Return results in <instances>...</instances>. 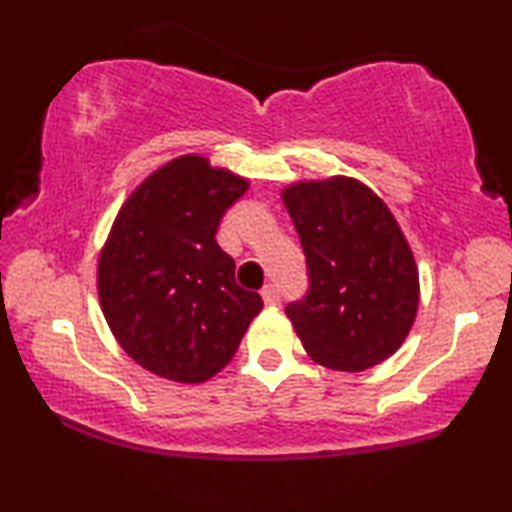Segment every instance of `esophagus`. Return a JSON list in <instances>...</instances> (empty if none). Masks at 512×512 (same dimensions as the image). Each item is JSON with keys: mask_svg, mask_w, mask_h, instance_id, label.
Segmentation results:
<instances>
[{"mask_svg": "<svg viewBox=\"0 0 512 512\" xmlns=\"http://www.w3.org/2000/svg\"><path fill=\"white\" fill-rule=\"evenodd\" d=\"M262 300L267 305H279V300H281V293H279V288L274 286V283H267V286L262 288Z\"/></svg>", "mask_w": 512, "mask_h": 512, "instance_id": "obj_1", "label": "esophagus"}]
</instances>
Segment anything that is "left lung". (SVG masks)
Returning a JSON list of instances; mask_svg holds the SVG:
<instances>
[{
	"label": "left lung",
	"mask_w": 512,
	"mask_h": 512,
	"mask_svg": "<svg viewBox=\"0 0 512 512\" xmlns=\"http://www.w3.org/2000/svg\"><path fill=\"white\" fill-rule=\"evenodd\" d=\"M310 288L286 307L319 365L362 372L391 357L420 305L415 257L384 200L348 176L283 188Z\"/></svg>",
	"instance_id": "8db88e82"
}]
</instances>
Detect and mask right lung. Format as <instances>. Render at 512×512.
I'll return each mask as SVG.
<instances>
[{
	"instance_id": "add662e5",
	"label": "right lung",
	"mask_w": 512,
	"mask_h": 512,
	"mask_svg": "<svg viewBox=\"0 0 512 512\" xmlns=\"http://www.w3.org/2000/svg\"><path fill=\"white\" fill-rule=\"evenodd\" d=\"M245 190V178L183 155L147 176L116 214L97 293L119 346L147 372L207 381L260 315V293L238 286L236 264L214 238Z\"/></svg>"
}]
</instances>
